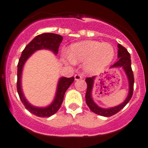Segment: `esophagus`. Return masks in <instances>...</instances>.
I'll use <instances>...</instances> for the list:
<instances>
[{
	"label": "esophagus",
	"instance_id": "1",
	"mask_svg": "<svg viewBox=\"0 0 148 148\" xmlns=\"http://www.w3.org/2000/svg\"><path fill=\"white\" fill-rule=\"evenodd\" d=\"M74 78H75V81L81 80V79H82V75H80V74H75V76H74Z\"/></svg>",
	"mask_w": 148,
	"mask_h": 148
}]
</instances>
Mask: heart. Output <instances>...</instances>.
<instances>
[{
	"instance_id": "b5f03b06",
	"label": "heart",
	"mask_w": 148,
	"mask_h": 148,
	"mask_svg": "<svg viewBox=\"0 0 148 148\" xmlns=\"http://www.w3.org/2000/svg\"><path fill=\"white\" fill-rule=\"evenodd\" d=\"M115 56V49L110 44L96 40H83L70 47L68 58L73 63L84 62L87 73L102 70L109 65Z\"/></svg>"
}]
</instances>
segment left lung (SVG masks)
<instances>
[{
  "mask_svg": "<svg viewBox=\"0 0 148 148\" xmlns=\"http://www.w3.org/2000/svg\"><path fill=\"white\" fill-rule=\"evenodd\" d=\"M118 58L119 61L114 64L112 65L110 68H120L121 67L123 70L125 71L128 80V85H129V91H128L127 96L126 99L123 101L121 104L119 105L110 108H102L99 107L98 104H95L92 97V91L93 87L94 81H95V76L91 77V78H87L85 79L87 84V92H86L85 99L86 103L87 106L92 111L93 113L99 115V116L109 117L119 113L121 109L125 108V105L130 101L133 95V84H134V78H133V73L131 68V60H130V55L128 53L126 48L124 47L121 44H118Z\"/></svg>",
  "mask_w": 148,
  "mask_h": 148,
  "instance_id": "1",
  "label": "left lung"
}]
</instances>
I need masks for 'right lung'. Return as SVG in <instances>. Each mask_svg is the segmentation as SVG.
I'll return each instance as SVG.
<instances>
[{"instance_id": "add662e5", "label": "right lung", "mask_w": 148, "mask_h": 148, "mask_svg": "<svg viewBox=\"0 0 148 148\" xmlns=\"http://www.w3.org/2000/svg\"><path fill=\"white\" fill-rule=\"evenodd\" d=\"M61 35L55 33H43L34 38L24 48L18 64V81L17 90L21 101L30 113L39 117H49L59 110L64 100L65 92L74 82V78L61 77L59 78L56 89V93L53 102L44 108H39L32 105L29 102L23 94L21 87L22 71L26 61L35 52L40 49H48L52 51L55 55L58 54V48L62 42Z\"/></svg>"}]
</instances>
